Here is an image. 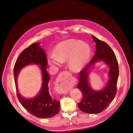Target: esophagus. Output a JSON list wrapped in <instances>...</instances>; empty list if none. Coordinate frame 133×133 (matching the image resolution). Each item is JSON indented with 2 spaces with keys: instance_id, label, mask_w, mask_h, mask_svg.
I'll return each instance as SVG.
<instances>
[{
  "instance_id": "esophagus-1",
  "label": "esophagus",
  "mask_w": 133,
  "mask_h": 133,
  "mask_svg": "<svg viewBox=\"0 0 133 133\" xmlns=\"http://www.w3.org/2000/svg\"><path fill=\"white\" fill-rule=\"evenodd\" d=\"M71 74L67 71L62 72L59 75L57 79V84L55 85V90L60 94H65L68 92L67 85H66V80L65 77L67 75H69Z\"/></svg>"
}]
</instances>
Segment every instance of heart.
<instances>
[{"instance_id": "obj_1", "label": "heart", "mask_w": 133, "mask_h": 133, "mask_svg": "<svg viewBox=\"0 0 133 133\" xmlns=\"http://www.w3.org/2000/svg\"><path fill=\"white\" fill-rule=\"evenodd\" d=\"M91 48L89 44L79 40L70 39L60 43L56 46L54 55L49 57L50 65H59L69 60L70 69L73 71L81 70L89 61Z\"/></svg>"}]
</instances>
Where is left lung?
<instances>
[{"label": "left lung", "mask_w": 133, "mask_h": 133, "mask_svg": "<svg viewBox=\"0 0 133 133\" xmlns=\"http://www.w3.org/2000/svg\"><path fill=\"white\" fill-rule=\"evenodd\" d=\"M96 43L95 53L88 65L80 71L79 83L76 88L80 90L83 98L78 105L83 112L88 114H97L109 105L116 93V85L119 76L117 59L111 48L105 42L92 35ZM103 61L110 66L109 80L106 87L100 91L92 90L89 83V68L96 62Z\"/></svg>", "instance_id": "left-lung-1"}]
</instances>
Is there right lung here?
<instances>
[{
    "label": "right lung",
    "instance_id": "1",
    "mask_svg": "<svg viewBox=\"0 0 133 133\" xmlns=\"http://www.w3.org/2000/svg\"><path fill=\"white\" fill-rule=\"evenodd\" d=\"M30 64L41 65L43 83L39 93L34 98H25L18 92L17 79L18 73L23 67ZM48 61L45 52L36 43L24 50L19 56L14 68V76L18 98L22 106L31 114L39 118H49L58 114L60 110V102L54 99L49 91L50 79L46 71Z\"/></svg>",
    "mask_w": 133,
    "mask_h": 133
}]
</instances>
